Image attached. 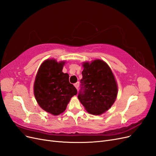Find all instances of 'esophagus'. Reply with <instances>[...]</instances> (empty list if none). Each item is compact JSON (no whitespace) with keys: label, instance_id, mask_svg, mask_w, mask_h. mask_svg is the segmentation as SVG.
<instances>
[{"label":"esophagus","instance_id":"esophagus-1","mask_svg":"<svg viewBox=\"0 0 156 156\" xmlns=\"http://www.w3.org/2000/svg\"><path fill=\"white\" fill-rule=\"evenodd\" d=\"M74 86H75V87L77 89H78V88H79V82H78V83H75V84H74Z\"/></svg>","mask_w":156,"mask_h":156}]
</instances>
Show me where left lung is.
Masks as SVG:
<instances>
[{
    "instance_id": "left-lung-1",
    "label": "left lung",
    "mask_w": 156,
    "mask_h": 156,
    "mask_svg": "<svg viewBox=\"0 0 156 156\" xmlns=\"http://www.w3.org/2000/svg\"><path fill=\"white\" fill-rule=\"evenodd\" d=\"M78 99L90 114L100 115L116 100L118 88L111 68L103 60L84 62Z\"/></svg>"
}]
</instances>
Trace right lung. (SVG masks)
<instances>
[{"instance_id": "add662e5", "label": "right lung", "mask_w": 156, "mask_h": 156, "mask_svg": "<svg viewBox=\"0 0 156 156\" xmlns=\"http://www.w3.org/2000/svg\"><path fill=\"white\" fill-rule=\"evenodd\" d=\"M64 62L47 60L37 72L34 85L36 100L39 105L53 115L63 112L70 99L77 94L69 82V75L62 72Z\"/></svg>"}]
</instances>
